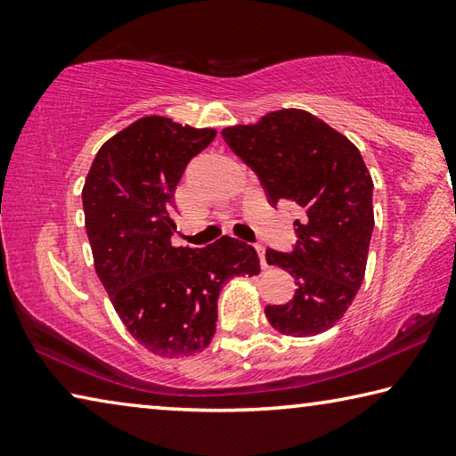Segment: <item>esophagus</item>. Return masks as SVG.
<instances>
[{
    "label": "esophagus",
    "mask_w": 456,
    "mask_h": 456,
    "mask_svg": "<svg viewBox=\"0 0 456 456\" xmlns=\"http://www.w3.org/2000/svg\"><path fill=\"white\" fill-rule=\"evenodd\" d=\"M256 249H257V256H259V261H261V267H267V261H265V247L261 245V243H257L256 245Z\"/></svg>",
    "instance_id": "obj_1"
}]
</instances>
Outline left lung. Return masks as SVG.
<instances>
[{"label": "left lung", "mask_w": 456, "mask_h": 456, "mask_svg": "<svg viewBox=\"0 0 456 456\" xmlns=\"http://www.w3.org/2000/svg\"><path fill=\"white\" fill-rule=\"evenodd\" d=\"M221 134L273 205L289 199L299 207L296 249L265 251L267 264L288 269L297 285L289 304L265 307L269 323L293 338L322 334L342 320L364 281L374 229V183L364 159L350 138L299 108Z\"/></svg>", "instance_id": "left-lung-1"}]
</instances>
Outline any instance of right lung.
I'll return each instance as SVG.
<instances>
[{"label":"right lung","instance_id":"obj_1","mask_svg":"<svg viewBox=\"0 0 456 456\" xmlns=\"http://www.w3.org/2000/svg\"><path fill=\"white\" fill-rule=\"evenodd\" d=\"M217 136L167 117H144L100 146L82 189L84 223L118 318L163 358L203 352L215 336L217 297L231 277L257 275L251 245L221 237L175 247V189L189 160Z\"/></svg>","mask_w":456,"mask_h":456}]
</instances>
